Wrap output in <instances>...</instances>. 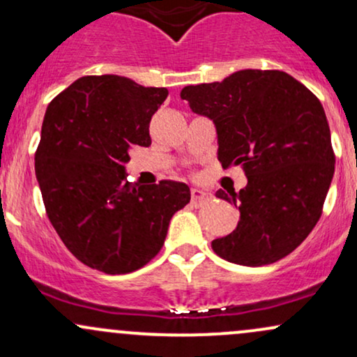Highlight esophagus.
I'll return each mask as SVG.
<instances>
[{
	"label": "esophagus",
	"mask_w": 357,
	"mask_h": 357,
	"mask_svg": "<svg viewBox=\"0 0 357 357\" xmlns=\"http://www.w3.org/2000/svg\"><path fill=\"white\" fill-rule=\"evenodd\" d=\"M210 199H211L210 192L198 190V188H192V190H191V203L195 204V206H202V204L208 203Z\"/></svg>",
	"instance_id": "obj_1"
}]
</instances>
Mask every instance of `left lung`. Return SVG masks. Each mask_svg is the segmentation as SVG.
Returning a JSON list of instances; mask_svg holds the SVG:
<instances>
[{"label": "left lung", "mask_w": 357, "mask_h": 357, "mask_svg": "<svg viewBox=\"0 0 357 357\" xmlns=\"http://www.w3.org/2000/svg\"><path fill=\"white\" fill-rule=\"evenodd\" d=\"M181 99L215 124L221 166H241L248 179L238 195L216 191L240 210L235 230L211 241L216 255L247 267L289 255L321 218L334 176L321 100L289 73L252 68L188 85Z\"/></svg>", "instance_id": "obj_1"}]
</instances>
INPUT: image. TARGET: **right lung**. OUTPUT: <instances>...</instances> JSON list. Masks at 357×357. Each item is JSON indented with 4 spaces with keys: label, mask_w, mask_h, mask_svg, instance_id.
Masks as SVG:
<instances>
[{
    "label": "right lung",
    "mask_w": 357,
    "mask_h": 357,
    "mask_svg": "<svg viewBox=\"0 0 357 357\" xmlns=\"http://www.w3.org/2000/svg\"><path fill=\"white\" fill-rule=\"evenodd\" d=\"M166 97L167 89L127 77L87 75L48 104L36 179L53 228L90 268L121 275L144 267L174 213L190 203L184 183L126 179L130 147L151 146V117Z\"/></svg>",
    "instance_id": "1"
}]
</instances>
